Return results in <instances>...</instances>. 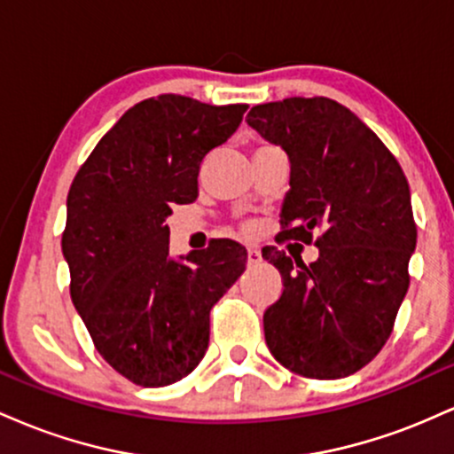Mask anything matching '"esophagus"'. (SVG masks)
Returning <instances> with one entry per match:
<instances>
[{
  "mask_svg": "<svg viewBox=\"0 0 454 454\" xmlns=\"http://www.w3.org/2000/svg\"><path fill=\"white\" fill-rule=\"evenodd\" d=\"M260 260H262V254H260L258 249L249 247V249H247V264H258Z\"/></svg>",
  "mask_w": 454,
  "mask_h": 454,
  "instance_id": "esophagus-1",
  "label": "esophagus"
}]
</instances>
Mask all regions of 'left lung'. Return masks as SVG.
I'll return each instance as SVG.
<instances>
[{"label": "left lung", "mask_w": 454, "mask_h": 454, "mask_svg": "<svg viewBox=\"0 0 454 454\" xmlns=\"http://www.w3.org/2000/svg\"><path fill=\"white\" fill-rule=\"evenodd\" d=\"M245 121L288 153L281 237L320 249L311 264L262 249L284 279L264 311V340L299 376H350L382 350L408 293L416 247L408 179L387 145L328 98L258 104Z\"/></svg>", "instance_id": "left-lung-1"}]
</instances>
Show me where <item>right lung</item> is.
Listing matches in <instances>:
<instances>
[{"label": "right lung", "instance_id": "obj_1", "mask_svg": "<svg viewBox=\"0 0 454 454\" xmlns=\"http://www.w3.org/2000/svg\"><path fill=\"white\" fill-rule=\"evenodd\" d=\"M247 104L149 98L123 113L67 192L61 249L93 346L138 387H168L209 346L211 307L245 270L231 239L175 260L166 217L198 196V170L237 132Z\"/></svg>", "mask_w": 454, "mask_h": 454}]
</instances>
